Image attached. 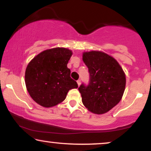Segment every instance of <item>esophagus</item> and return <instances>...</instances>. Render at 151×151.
I'll return each instance as SVG.
<instances>
[{
	"instance_id": "obj_1",
	"label": "esophagus",
	"mask_w": 151,
	"mask_h": 151,
	"mask_svg": "<svg viewBox=\"0 0 151 151\" xmlns=\"http://www.w3.org/2000/svg\"><path fill=\"white\" fill-rule=\"evenodd\" d=\"M77 83H78V85L80 86V84H81V80H77Z\"/></svg>"
}]
</instances>
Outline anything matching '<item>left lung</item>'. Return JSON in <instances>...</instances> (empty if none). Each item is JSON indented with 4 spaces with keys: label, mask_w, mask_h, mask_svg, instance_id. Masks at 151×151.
<instances>
[{
    "label": "left lung",
    "mask_w": 151,
    "mask_h": 151,
    "mask_svg": "<svg viewBox=\"0 0 151 151\" xmlns=\"http://www.w3.org/2000/svg\"><path fill=\"white\" fill-rule=\"evenodd\" d=\"M82 60L88 69L89 82L78 90L84 106L91 112L103 114L121 100L124 92L126 76L113 57L102 51L84 52Z\"/></svg>",
    "instance_id": "1"
}]
</instances>
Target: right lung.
Instances as JSON below:
<instances>
[{"label": "right lung", "mask_w": 151, "mask_h": 151, "mask_svg": "<svg viewBox=\"0 0 151 151\" xmlns=\"http://www.w3.org/2000/svg\"><path fill=\"white\" fill-rule=\"evenodd\" d=\"M72 51L66 48L45 50L34 57L25 71V84L30 96L40 106L49 108L65 100L68 91L78 88L67 64Z\"/></svg>", "instance_id": "obj_1"}]
</instances>
